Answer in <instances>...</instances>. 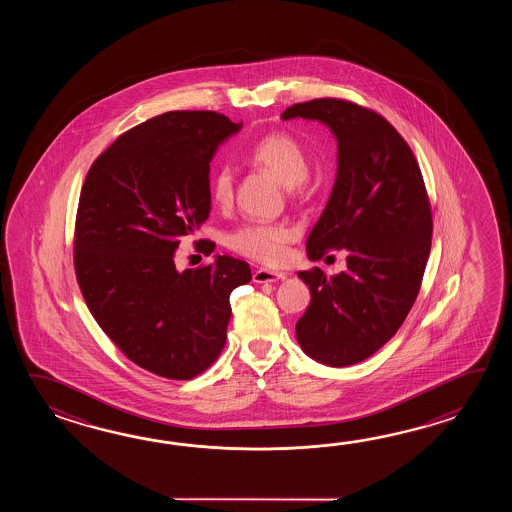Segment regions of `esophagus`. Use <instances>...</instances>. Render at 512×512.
<instances>
[{"instance_id": "obj_1", "label": "esophagus", "mask_w": 512, "mask_h": 512, "mask_svg": "<svg viewBox=\"0 0 512 512\" xmlns=\"http://www.w3.org/2000/svg\"><path fill=\"white\" fill-rule=\"evenodd\" d=\"M282 278H285L283 272L271 271V269H258V271H254V274H252V280L256 283L278 282Z\"/></svg>"}]
</instances>
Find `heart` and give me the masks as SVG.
<instances>
[{
  "label": "heart",
  "mask_w": 512,
  "mask_h": 512,
  "mask_svg": "<svg viewBox=\"0 0 512 512\" xmlns=\"http://www.w3.org/2000/svg\"><path fill=\"white\" fill-rule=\"evenodd\" d=\"M249 159L256 166L271 172L283 185L300 188L304 185L309 161L304 144L293 135L274 131L252 144ZM234 196V175L227 166H221L212 177L210 197L219 207H227ZM294 238V230L285 223H263L249 221L232 230L227 236L229 249L245 258L261 263L282 261L287 243Z\"/></svg>",
  "instance_id": "1"
}]
</instances>
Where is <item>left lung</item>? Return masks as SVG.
<instances>
[{
	"instance_id": "left-lung-1",
	"label": "left lung",
	"mask_w": 512,
	"mask_h": 512,
	"mask_svg": "<svg viewBox=\"0 0 512 512\" xmlns=\"http://www.w3.org/2000/svg\"><path fill=\"white\" fill-rule=\"evenodd\" d=\"M296 117L326 124L338 146L337 179L307 256L348 252V269L337 276L318 267L298 272L311 304L296 322V340L311 359L342 368L371 357L403 326L423 282L432 210L414 152L377 111L315 98L282 113Z\"/></svg>"
}]
</instances>
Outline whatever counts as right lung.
Wrapping results in <instances>:
<instances>
[{"instance_id": "add662e5", "label": "right lung", "mask_w": 512, "mask_h": 512, "mask_svg": "<svg viewBox=\"0 0 512 512\" xmlns=\"http://www.w3.org/2000/svg\"><path fill=\"white\" fill-rule=\"evenodd\" d=\"M240 128L216 111L157 115L100 153L80 192L73 256L82 296L115 346L164 379L188 381L214 364L230 293L251 282L249 263L232 256L183 272L174 261L210 214V161Z\"/></svg>"}]
</instances>
